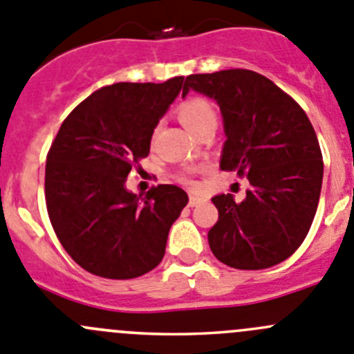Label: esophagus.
<instances>
[{"label": "esophagus", "instance_id": "34e87169", "mask_svg": "<svg viewBox=\"0 0 354 354\" xmlns=\"http://www.w3.org/2000/svg\"><path fill=\"white\" fill-rule=\"evenodd\" d=\"M204 197H199V196H190V199H188V206H197V204H201V203H204Z\"/></svg>", "mask_w": 354, "mask_h": 354}]
</instances>
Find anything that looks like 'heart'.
Segmentation results:
<instances>
[{
    "label": "heart",
    "instance_id": "b5f03b06",
    "mask_svg": "<svg viewBox=\"0 0 354 354\" xmlns=\"http://www.w3.org/2000/svg\"><path fill=\"white\" fill-rule=\"evenodd\" d=\"M178 115H180L181 124L192 134H197L206 125L216 124V111H214V108L201 97H192L181 102Z\"/></svg>",
    "mask_w": 354,
    "mask_h": 354
}]
</instances>
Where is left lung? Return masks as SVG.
<instances>
[{"label": "left lung", "mask_w": 354, "mask_h": 354, "mask_svg": "<svg viewBox=\"0 0 354 354\" xmlns=\"http://www.w3.org/2000/svg\"><path fill=\"white\" fill-rule=\"evenodd\" d=\"M214 99L225 143L220 169L246 176V197L214 196L218 222L207 232L213 255L234 269H267L288 259L315 220L323 181L318 138L302 108L250 69L190 75L183 95Z\"/></svg>", "instance_id": "1"}]
</instances>
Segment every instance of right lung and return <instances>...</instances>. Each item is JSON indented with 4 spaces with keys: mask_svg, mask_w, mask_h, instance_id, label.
I'll return each mask as SVG.
<instances>
[{
    "mask_svg": "<svg viewBox=\"0 0 354 354\" xmlns=\"http://www.w3.org/2000/svg\"><path fill=\"white\" fill-rule=\"evenodd\" d=\"M183 85H106L68 115L45 167V199L59 241L75 262L95 276L132 279L158 266L169 229L188 196L158 185L147 197L127 190L132 166L150 153V141Z\"/></svg>",
    "mask_w": 354,
    "mask_h": 354,
    "instance_id": "obj_1",
    "label": "right lung"
}]
</instances>
